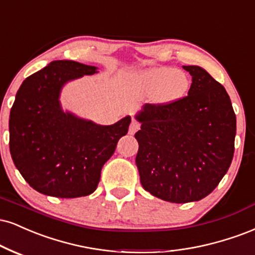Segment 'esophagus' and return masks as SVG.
Returning <instances> with one entry per match:
<instances>
[{
	"label": "esophagus",
	"instance_id": "esophagus-1",
	"mask_svg": "<svg viewBox=\"0 0 255 255\" xmlns=\"http://www.w3.org/2000/svg\"><path fill=\"white\" fill-rule=\"evenodd\" d=\"M140 129V124L135 120H133V121L130 122V126H129V129H128V133L130 134V135H133V134H135L137 130Z\"/></svg>",
	"mask_w": 255,
	"mask_h": 255
}]
</instances>
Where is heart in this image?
I'll return each mask as SVG.
<instances>
[{"instance_id":"b5f03b06","label":"heart","mask_w":255,"mask_h":255,"mask_svg":"<svg viewBox=\"0 0 255 255\" xmlns=\"http://www.w3.org/2000/svg\"><path fill=\"white\" fill-rule=\"evenodd\" d=\"M140 83L147 94H155L158 103L177 102L186 96L190 79L185 72L171 66L153 67L140 75Z\"/></svg>"}]
</instances>
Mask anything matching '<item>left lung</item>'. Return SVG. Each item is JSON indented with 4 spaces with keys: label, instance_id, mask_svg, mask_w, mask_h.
<instances>
[{
    "label": "left lung",
    "instance_id": "1",
    "mask_svg": "<svg viewBox=\"0 0 255 255\" xmlns=\"http://www.w3.org/2000/svg\"><path fill=\"white\" fill-rule=\"evenodd\" d=\"M192 77L188 96L145 104L136 166L142 188L162 201L188 203L219 185L234 155L236 118L226 89L203 67L183 66Z\"/></svg>",
    "mask_w": 255,
    "mask_h": 255
}]
</instances>
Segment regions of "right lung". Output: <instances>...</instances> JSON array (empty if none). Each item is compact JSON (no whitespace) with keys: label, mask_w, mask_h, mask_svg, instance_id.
<instances>
[{"label":"right lung","mask_w":255,"mask_h":255,"mask_svg":"<svg viewBox=\"0 0 255 255\" xmlns=\"http://www.w3.org/2000/svg\"><path fill=\"white\" fill-rule=\"evenodd\" d=\"M97 69L54 60L17 90L9 115V148L21 176L40 194L60 198L93 194L104 162L127 134L130 116L102 126L61 108L64 85Z\"/></svg>","instance_id":"obj_1"}]
</instances>
